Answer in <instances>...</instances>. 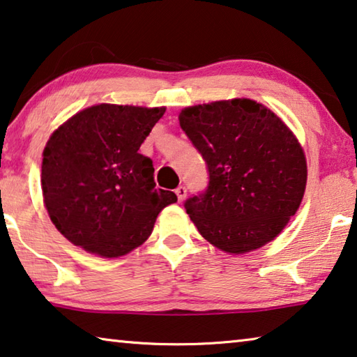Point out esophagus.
Returning <instances> with one entry per match:
<instances>
[{"label": "esophagus", "mask_w": 357, "mask_h": 357, "mask_svg": "<svg viewBox=\"0 0 357 357\" xmlns=\"http://www.w3.org/2000/svg\"><path fill=\"white\" fill-rule=\"evenodd\" d=\"M175 195H177L178 202H182V201L185 199V197H186V188H185V186L180 185L178 188H175Z\"/></svg>", "instance_id": "esophagus-1"}]
</instances>
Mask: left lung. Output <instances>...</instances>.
<instances>
[{
  "label": "left lung",
  "instance_id": "8db88e82",
  "mask_svg": "<svg viewBox=\"0 0 357 357\" xmlns=\"http://www.w3.org/2000/svg\"><path fill=\"white\" fill-rule=\"evenodd\" d=\"M178 120L207 165L206 191L185 201L201 236L232 255L273 241L307 183L305 155L289 128L245 98L186 107Z\"/></svg>",
  "mask_w": 357,
  "mask_h": 357
}]
</instances>
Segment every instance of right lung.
I'll use <instances>...</instances> for the list:
<instances>
[{
    "label": "right lung",
    "mask_w": 357,
    "mask_h": 357,
    "mask_svg": "<svg viewBox=\"0 0 357 357\" xmlns=\"http://www.w3.org/2000/svg\"><path fill=\"white\" fill-rule=\"evenodd\" d=\"M166 107L98 104L52 134L43 153L44 204L69 242L119 258L147 241L158 213L177 202L156 188L153 161L140 145Z\"/></svg>",
    "instance_id": "obj_1"
}]
</instances>
